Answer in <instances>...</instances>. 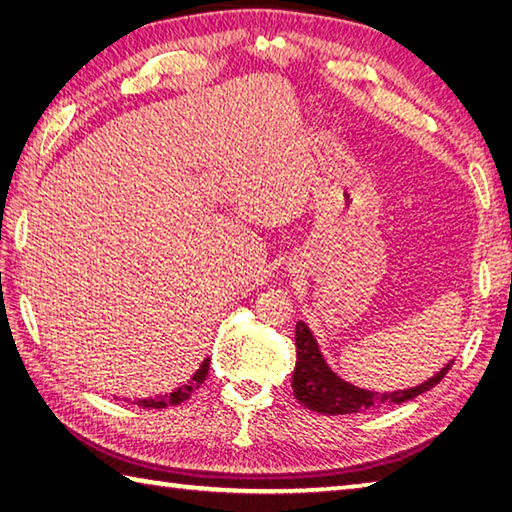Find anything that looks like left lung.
<instances>
[{
	"mask_svg": "<svg viewBox=\"0 0 512 512\" xmlns=\"http://www.w3.org/2000/svg\"><path fill=\"white\" fill-rule=\"evenodd\" d=\"M295 345L297 365L295 374H292V391H295V398L303 407L323 413V416H345V413H358L385 405H400V402L413 400L424 394V391L436 387L453 365L449 363L447 367H442L436 376L418 387L394 391V394H372V391L345 383V380L330 372V367L325 365L317 341L312 339V332L306 328V323H297Z\"/></svg>",
	"mask_w": 512,
	"mask_h": 512,
	"instance_id": "obj_1",
	"label": "left lung"
}]
</instances>
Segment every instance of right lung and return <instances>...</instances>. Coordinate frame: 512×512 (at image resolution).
<instances>
[{
    "label": "right lung",
    "instance_id": "obj_1",
    "mask_svg": "<svg viewBox=\"0 0 512 512\" xmlns=\"http://www.w3.org/2000/svg\"><path fill=\"white\" fill-rule=\"evenodd\" d=\"M206 374H209V358L200 365L198 372L193 374V378L189 380L187 385L178 387L176 391H171V394H165V396H156V398H143V400H134V405H140V407H149V409H167V407H176L180 405V402L189 400L195 389H198L204 380H206Z\"/></svg>",
    "mask_w": 512,
    "mask_h": 512
}]
</instances>
